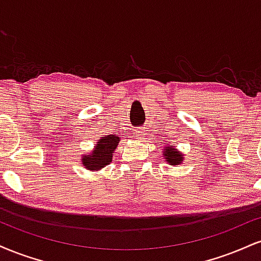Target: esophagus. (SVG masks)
Instances as JSON below:
<instances>
[{"mask_svg":"<svg viewBox=\"0 0 261 261\" xmlns=\"http://www.w3.org/2000/svg\"><path fill=\"white\" fill-rule=\"evenodd\" d=\"M136 137L137 139H142L143 136H145V131H142V130H139V131H136Z\"/></svg>","mask_w":261,"mask_h":261,"instance_id":"obj_1","label":"esophagus"}]
</instances>
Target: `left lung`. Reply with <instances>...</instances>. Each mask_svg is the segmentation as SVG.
Listing matches in <instances>:
<instances>
[{
  "mask_svg": "<svg viewBox=\"0 0 261 261\" xmlns=\"http://www.w3.org/2000/svg\"><path fill=\"white\" fill-rule=\"evenodd\" d=\"M162 154H163L164 161H166L169 166H180L182 162H184V154H182L175 146H164Z\"/></svg>",
  "mask_w": 261,
  "mask_h": 261,
  "instance_id": "1",
  "label": "left lung"
}]
</instances>
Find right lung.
I'll return each mask as SVG.
<instances>
[{
	"label": "right lung",
	"mask_w": 261,
	"mask_h": 261,
	"mask_svg": "<svg viewBox=\"0 0 261 261\" xmlns=\"http://www.w3.org/2000/svg\"><path fill=\"white\" fill-rule=\"evenodd\" d=\"M120 139L116 135H108V136L100 137L95 143L94 148L88 154L82 155V164L86 169L100 170L101 168L110 164L113 161V153L118 147Z\"/></svg>",
	"instance_id": "add662e5"
}]
</instances>
